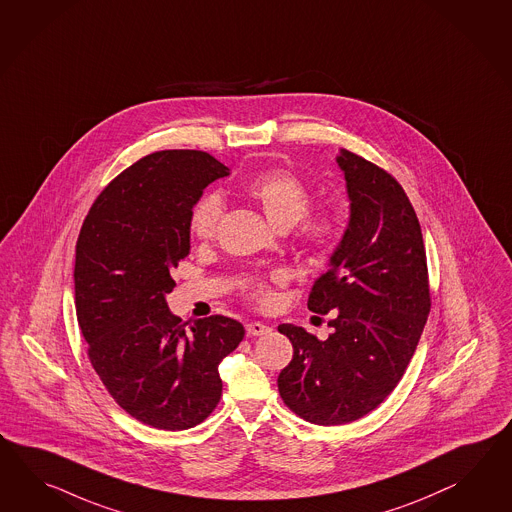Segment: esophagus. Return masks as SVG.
Listing matches in <instances>:
<instances>
[{
  "label": "esophagus",
  "mask_w": 512,
  "mask_h": 512,
  "mask_svg": "<svg viewBox=\"0 0 512 512\" xmlns=\"http://www.w3.org/2000/svg\"><path fill=\"white\" fill-rule=\"evenodd\" d=\"M246 333H248L250 337H261V335L270 333V327L261 324V322H251V324L246 325Z\"/></svg>",
  "instance_id": "esophagus-1"
}]
</instances>
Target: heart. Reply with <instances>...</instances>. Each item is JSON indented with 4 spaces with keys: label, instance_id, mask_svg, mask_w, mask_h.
Instances as JSON below:
<instances>
[{
    "label": "heart",
    "instance_id": "1",
    "mask_svg": "<svg viewBox=\"0 0 512 512\" xmlns=\"http://www.w3.org/2000/svg\"><path fill=\"white\" fill-rule=\"evenodd\" d=\"M248 198L255 201L266 218L279 229L296 224V238L312 253H325L342 231L340 216L333 209L309 211L312 190L305 181L285 168H274L255 175L246 185ZM224 216V200L218 194H205L190 212V235L207 242L216 237ZM251 298L261 307H270L275 300L270 281L255 279L250 287Z\"/></svg>",
    "mask_w": 512,
    "mask_h": 512
}]
</instances>
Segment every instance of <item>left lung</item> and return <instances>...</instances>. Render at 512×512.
<instances>
[{
    "mask_svg": "<svg viewBox=\"0 0 512 512\" xmlns=\"http://www.w3.org/2000/svg\"><path fill=\"white\" fill-rule=\"evenodd\" d=\"M351 216L331 268L311 290L309 309L335 311L318 340L279 325L294 355L277 377L288 409L318 425L355 422L377 409L411 362L431 311L424 237L405 190L353 151L337 159Z\"/></svg>",
    "mask_w": 512,
    "mask_h": 512,
    "instance_id": "obj_1",
    "label": "left lung"
}]
</instances>
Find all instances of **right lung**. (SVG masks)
Wrapping results in <instances>:
<instances>
[{
  "label": "right lung",
  "instance_id": "1",
  "mask_svg": "<svg viewBox=\"0 0 512 512\" xmlns=\"http://www.w3.org/2000/svg\"><path fill=\"white\" fill-rule=\"evenodd\" d=\"M224 175L205 151L146 155L101 190L75 244V312L90 364L129 416L164 431L216 409L218 364L244 338L233 318L183 322L164 300L190 251L192 207Z\"/></svg>",
  "mask_w": 512,
  "mask_h": 512
}]
</instances>
